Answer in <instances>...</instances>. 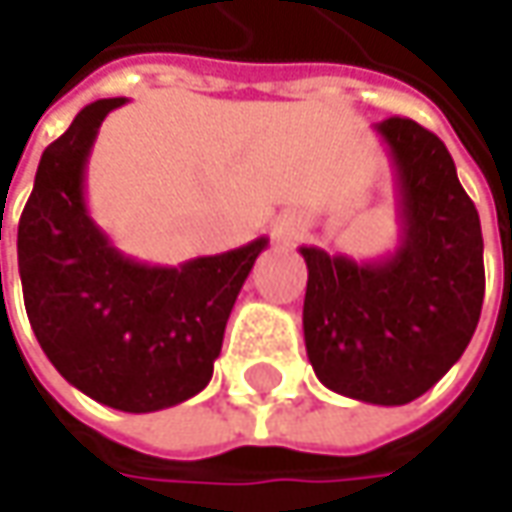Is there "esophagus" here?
Returning <instances> with one entry per match:
<instances>
[{"label": "esophagus", "instance_id": "34e87169", "mask_svg": "<svg viewBox=\"0 0 512 512\" xmlns=\"http://www.w3.org/2000/svg\"><path fill=\"white\" fill-rule=\"evenodd\" d=\"M299 233H302V219L296 213L279 216L276 225H273V239H279V242H293Z\"/></svg>", "mask_w": 512, "mask_h": 512}]
</instances>
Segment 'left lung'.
Instances as JSON below:
<instances>
[{
  "label": "left lung",
  "instance_id": "1",
  "mask_svg": "<svg viewBox=\"0 0 512 512\" xmlns=\"http://www.w3.org/2000/svg\"><path fill=\"white\" fill-rule=\"evenodd\" d=\"M373 130L396 182L399 245L356 262L299 247L307 265V359L333 393L396 407L427 393L470 344L484 302L479 210L444 142L413 119Z\"/></svg>",
  "mask_w": 512,
  "mask_h": 512
}]
</instances>
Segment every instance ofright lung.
I'll list each match as a JSON object with an SVG mask.
<instances>
[{
  "label": "right lung",
  "mask_w": 512,
  "mask_h": 512,
  "mask_svg": "<svg viewBox=\"0 0 512 512\" xmlns=\"http://www.w3.org/2000/svg\"><path fill=\"white\" fill-rule=\"evenodd\" d=\"M128 99H99L45 148L19 219V276L50 364L93 402L153 413L213 376L225 325L267 236L176 267L125 256L90 219L85 170L96 133Z\"/></svg>",
  "instance_id": "1"
}]
</instances>
